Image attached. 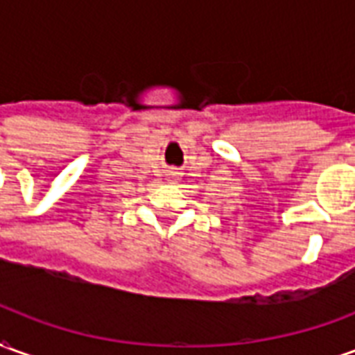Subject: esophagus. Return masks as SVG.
Returning <instances> with one entry per match:
<instances>
[{"instance_id":"34e87169","label":"esophagus","mask_w":355,"mask_h":355,"mask_svg":"<svg viewBox=\"0 0 355 355\" xmlns=\"http://www.w3.org/2000/svg\"><path fill=\"white\" fill-rule=\"evenodd\" d=\"M169 178H171V180H175V178H177V173H173V171H171Z\"/></svg>"}]
</instances>
